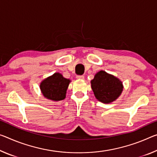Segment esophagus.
I'll return each mask as SVG.
<instances>
[{
	"label": "esophagus",
	"instance_id": "esophagus-1",
	"mask_svg": "<svg viewBox=\"0 0 157 157\" xmlns=\"http://www.w3.org/2000/svg\"><path fill=\"white\" fill-rule=\"evenodd\" d=\"M76 78L79 79H84V75H77Z\"/></svg>",
	"mask_w": 157,
	"mask_h": 157
}]
</instances>
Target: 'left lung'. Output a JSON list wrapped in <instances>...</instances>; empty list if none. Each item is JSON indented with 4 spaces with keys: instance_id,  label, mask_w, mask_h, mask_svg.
Here are the masks:
<instances>
[{
    "instance_id": "8db88e82",
    "label": "left lung",
    "mask_w": 157,
    "mask_h": 157,
    "mask_svg": "<svg viewBox=\"0 0 157 157\" xmlns=\"http://www.w3.org/2000/svg\"><path fill=\"white\" fill-rule=\"evenodd\" d=\"M91 84L96 98L104 103H110L116 100L123 90L121 82L103 71L96 74Z\"/></svg>"
}]
</instances>
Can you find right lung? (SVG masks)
I'll list each match as a JSON object with an SVG mask.
<instances>
[{"label": "right lung", "instance_id": "add662e5", "mask_svg": "<svg viewBox=\"0 0 157 157\" xmlns=\"http://www.w3.org/2000/svg\"><path fill=\"white\" fill-rule=\"evenodd\" d=\"M69 83V79L64 78L61 74L54 73L42 82L40 89L47 98L55 101H61L65 98Z\"/></svg>", "mask_w": 157, "mask_h": 157}]
</instances>
